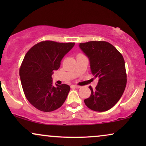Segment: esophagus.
I'll use <instances>...</instances> for the list:
<instances>
[{
	"instance_id": "obj_1",
	"label": "esophagus",
	"mask_w": 146,
	"mask_h": 146,
	"mask_svg": "<svg viewBox=\"0 0 146 146\" xmlns=\"http://www.w3.org/2000/svg\"><path fill=\"white\" fill-rule=\"evenodd\" d=\"M71 88L72 89H74V88H79L80 86H77V85H71Z\"/></svg>"
}]
</instances>
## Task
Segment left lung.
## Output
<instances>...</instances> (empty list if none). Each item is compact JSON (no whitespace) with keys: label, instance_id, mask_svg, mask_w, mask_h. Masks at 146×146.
Returning a JSON list of instances; mask_svg holds the SVG:
<instances>
[{"label":"left lung","instance_id":"8db88e82","mask_svg":"<svg viewBox=\"0 0 146 146\" xmlns=\"http://www.w3.org/2000/svg\"><path fill=\"white\" fill-rule=\"evenodd\" d=\"M79 46L88 57L92 74L99 78L94 90L89 87L91 95L84 100L85 104L96 111L108 110L119 101L126 86L127 74L123 56L106 41H90Z\"/></svg>","mask_w":146,"mask_h":146}]
</instances>
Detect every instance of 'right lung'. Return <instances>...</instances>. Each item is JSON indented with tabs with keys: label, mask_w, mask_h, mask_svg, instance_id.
<instances>
[{
	"label": "right lung",
	"mask_w": 146,
	"mask_h": 146,
	"mask_svg": "<svg viewBox=\"0 0 146 146\" xmlns=\"http://www.w3.org/2000/svg\"><path fill=\"white\" fill-rule=\"evenodd\" d=\"M74 42L42 41L33 46L24 58L19 70L24 93L28 101L39 110L50 112L60 108L70 90L67 84L54 86L53 70Z\"/></svg>",
	"instance_id": "obj_1"
}]
</instances>
